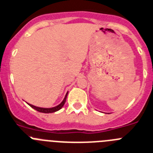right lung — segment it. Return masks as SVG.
Wrapping results in <instances>:
<instances>
[{
	"label": "right lung",
	"mask_w": 153,
	"mask_h": 153,
	"mask_svg": "<svg viewBox=\"0 0 153 153\" xmlns=\"http://www.w3.org/2000/svg\"><path fill=\"white\" fill-rule=\"evenodd\" d=\"M68 91L66 93V94H65V97H64V99H63L62 101V102L60 103V104H59V105L55 106V107H36V106L33 105V104H29V103H27V104H28V105H30V107H32V108L35 109L36 111H39V112L45 113V114H49V113H54V112H56V111H59V110L61 109L62 107L63 106H64L65 103V100H66L67 95H68Z\"/></svg>",
	"instance_id": "right-lung-1"
}]
</instances>
